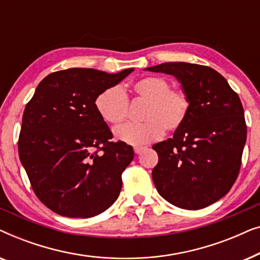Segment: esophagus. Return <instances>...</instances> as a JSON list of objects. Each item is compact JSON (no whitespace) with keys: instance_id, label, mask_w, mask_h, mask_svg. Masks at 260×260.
<instances>
[{"instance_id":"esophagus-1","label":"esophagus","mask_w":260,"mask_h":260,"mask_svg":"<svg viewBox=\"0 0 260 260\" xmlns=\"http://www.w3.org/2000/svg\"><path fill=\"white\" fill-rule=\"evenodd\" d=\"M144 149H145L144 147H135V148H134V151H135V154L138 155V154H141V152L143 151Z\"/></svg>"}]
</instances>
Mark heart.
Segmentation results:
<instances>
[{
    "instance_id": "heart-1",
    "label": "heart",
    "mask_w": 260,
    "mask_h": 260,
    "mask_svg": "<svg viewBox=\"0 0 260 260\" xmlns=\"http://www.w3.org/2000/svg\"><path fill=\"white\" fill-rule=\"evenodd\" d=\"M135 97L147 102L143 123H126L117 127L118 141L131 145H142L157 140L163 131H175L182 125L189 112L190 101L181 87H172L165 77L150 76L135 81L131 86ZM99 116L109 124L122 123L127 116V98L118 86L102 91L94 101Z\"/></svg>"
}]
</instances>
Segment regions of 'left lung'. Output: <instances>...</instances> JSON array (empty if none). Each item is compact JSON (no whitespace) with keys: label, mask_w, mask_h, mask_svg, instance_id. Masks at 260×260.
<instances>
[{"label":"left lung","mask_w":260,"mask_h":260,"mask_svg":"<svg viewBox=\"0 0 260 260\" xmlns=\"http://www.w3.org/2000/svg\"><path fill=\"white\" fill-rule=\"evenodd\" d=\"M145 71L172 74L190 101L173 138L152 145L158 155L156 189L176 207H207L229 193L239 174L247 135L239 95L208 66L166 62Z\"/></svg>","instance_id":"1"}]
</instances>
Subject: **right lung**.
<instances>
[{
	"mask_svg": "<svg viewBox=\"0 0 260 260\" xmlns=\"http://www.w3.org/2000/svg\"><path fill=\"white\" fill-rule=\"evenodd\" d=\"M133 71H58L41 80L26 105L20 161L35 195L56 214L91 218L118 198L134 149L122 141L111 142V130L94 101Z\"/></svg>",
	"mask_w": 260,
	"mask_h": 260,
	"instance_id": "add662e5",
	"label": "right lung"
}]
</instances>
